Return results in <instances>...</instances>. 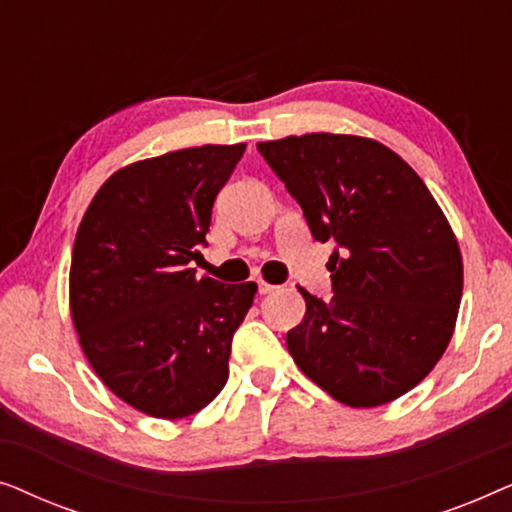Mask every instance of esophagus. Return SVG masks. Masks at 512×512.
I'll use <instances>...</instances> for the list:
<instances>
[{"label":"esophagus","instance_id":"esophagus-1","mask_svg":"<svg viewBox=\"0 0 512 512\" xmlns=\"http://www.w3.org/2000/svg\"><path fill=\"white\" fill-rule=\"evenodd\" d=\"M277 286L275 284H268V282H258V293L261 296H268V293H275Z\"/></svg>","mask_w":512,"mask_h":512}]
</instances>
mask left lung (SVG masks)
I'll return each instance as SVG.
<instances>
[{
	"instance_id": "left-lung-1",
	"label": "left lung",
	"mask_w": 512,
	"mask_h": 512,
	"mask_svg": "<svg viewBox=\"0 0 512 512\" xmlns=\"http://www.w3.org/2000/svg\"><path fill=\"white\" fill-rule=\"evenodd\" d=\"M258 153L303 209L317 242H335L333 298L305 289L286 333L298 368L352 408H375L431 373L457 321L464 265L429 188L380 142L314 132Z\"/></svg>"
}]
</instances>
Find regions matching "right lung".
Wrapping results in <instances>:
<instances>
[{"instance_id": "obj_1", "label": "right lung", "mask_w": 512, "mask_h": 512, "mask_svg": "<svg viewBox=\"0 0 512 512\" xmlns=\"http://www.w3.org/2000/svg\"><path fill=\"white\" fill-rule=\"evenodd\" d=\"M244 149L207 144L123 167L76 233L69 305L83 354L118 398L151 417L193 415L228 380L256 284L198 277L193 263Z\"/></svg>"}]
</instances>
